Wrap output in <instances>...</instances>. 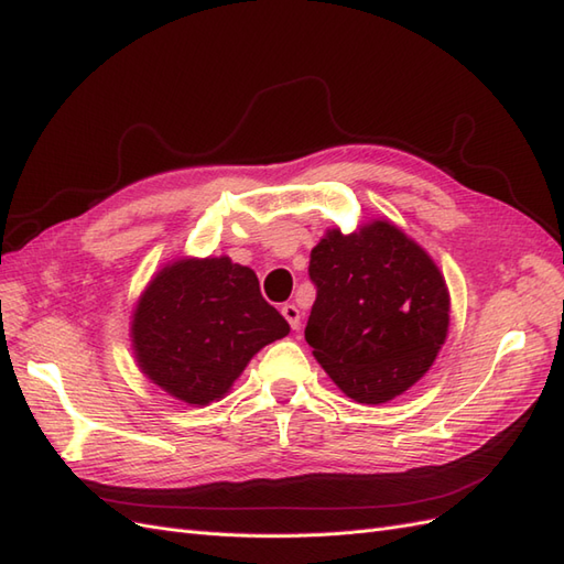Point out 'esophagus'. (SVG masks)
<instances>
[{"instance_id": "34e87169", "label": "esophagus", "mask_w": 564, "mask_h": 564, "mask_svg": "<svg viewBox=\"0 0 564 564\" xmlns=\"http://www.w3.org/2000/svg\"><path fill=\"white\" fill-rule=\"evenodd\" d=\"M281 314L288 319V324L293 326V329H300V322H303V312L297 310V305L285 303V305L281 307Z\"/></svg>"}]
</instances>
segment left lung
I'll use <instances>...</instances> for the list:
<instances>
[{
	"label": "left lung",
	"instance_id": "8db88e82",
	"mask_svg": "<svg viewBox=\"0 0 564 564\" xmlns=\"http://www.w3.org/2000/svg\"><path fill=\"white\" fill-rule=\"evenodd\" d=\"M317 285L305 338L346 397L387 403L435 362L449 332L440 267L397 223L326 230L310 257Z\"/></svg>",
	"mask_w": 564,
	"mask_h": 564
}]
</instances>
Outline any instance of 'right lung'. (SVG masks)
I'll list each match as a JSON object with an SVG mask.
<instances>
[{
    "mask_svg": "<svg viewBox=\"0 0 564 564\" xmlns=\"http://www.w3.org/2000/svg\"><path fill=\"white\" fill-rule=\"evenodd\" d=\"M291 326L259 291L257 273L220 257H180L139 295L129 338L139 370L187 405L223 399L257 352Z\"/></svg>",
    "mask_w": 564,
    "mask_h": 564,
    "instance_id": "add662e5",
    "label": "right lung"
}]
</instances>
